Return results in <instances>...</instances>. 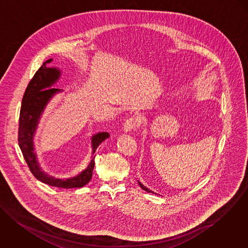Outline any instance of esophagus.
I'll return each mask as SVG.
<instances>
[{
	"label": "esophagus",
	"mask_w": 248,
	"mask_h": 248,
	"mask_svg": "<svg viewBox=\"0 0 248 248\" xmlns=\"http://www.w3.org/2000/svg\"><path fill=\"white\" fill-rule=\"evenodd\" d=\"M139 123H140V119H139V117H137V116H132V117L128 118V119L125 121L124 124V130L125 132H128V131L133 130L136 127H138Z\"/></svg>",
	"instance_id": "34e87169"
}]
</instances>
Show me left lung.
Masks as SVG:
<instances>
[{"label":"left lung","mask_w":248,"mask_h":248,"mask_svg":"<svg viewBox=\"0 0 248 248\" xmlns=\"http://www.w3.org/2000/svg\"><path fill=\"white\" fill-rule=\"evenodd\" d=\"M138 183H139V185H140V188H141V189H142V190H144V191H148V192H153V191H150V190H149V189H147V188H146V187H145V186H144V185H142V184H141V183H140V181H139V180H138Z\"/></svg>","instance_id":"8db88e82"}]
</instances>
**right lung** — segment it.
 <instances>
[{
  "label": "right lung",
  "instance_id": "1",
  "mask_svg": "<svg viewBox=\"0 0 248 248\" xmlns=\"http://www.w3.org/2000/svg\"><path fill=\"white\" fill-rule=\"evenodd\" d=\"M52 60L53 59L50 58L42 64L29 82L24 95L22 97L19 112V146L30 171L38 180L49 186L62 189L81 188L91 181L94 168L95 155H93V154L100 143L109 137V134L108 132H99L93 136V158L91 159L88 167L74 177L66 179L56 178L46 173L40 168L37 154L35 152L34 136L45 107L53 96L61 92L59 89L51 88L61 75L60 71L56 67L50 68L46 66L48 63L52 62Z\"/></svg>",
  "mask_w": 248,
  "mask_h": 248
}]
</instances>
